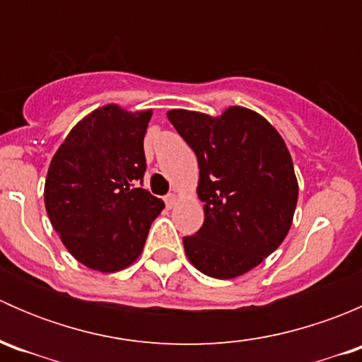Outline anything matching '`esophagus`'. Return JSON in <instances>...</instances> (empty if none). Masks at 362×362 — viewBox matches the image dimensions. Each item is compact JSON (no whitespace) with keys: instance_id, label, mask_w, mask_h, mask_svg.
<instances>
[{"instance_id":"obj_1","label":"esophagus","mask_w":362,"mask_h":362,"mask_svg":"<svg viewBox=\"0 0 362 362\" xmlns=\"http://www.w3.org/2000/svg\"><path fill=\"white\" fill-rule=\"evenodd\" d=\"M164 202H166V206L168 208H173L175 204H177V202H178V196L171 192V194H168L166 198H164Z\"/></svg>"}]
</instances>
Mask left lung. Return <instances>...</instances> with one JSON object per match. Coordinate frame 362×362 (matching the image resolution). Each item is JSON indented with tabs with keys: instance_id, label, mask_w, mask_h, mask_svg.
<instances>
[{
	"instance_id": "obj_1",
	"label": "left lung",
	"mask_w": 362,
	"mask_h": 362,
	"mask_svg": "<svg viewBox=\"0 0 362 362\" xmlns=\"http://www.w3.org/2000/svg\"><path fill=\"white\" fill-rule=\"evenodd\" d=\"M166 115L199 166L204 222L184 238L185 255L211 279L245 275L279 249L293 224L299 189L289 148L245 107L217 117L182 108Z\"/></svg>"
}]
</instances>
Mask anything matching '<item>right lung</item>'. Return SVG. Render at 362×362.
Returning <instances> with one entry per match:
<instances>
[{
	"mask_svg": "<svg viewBox=\"0 0 362 362\" xmlns=\"http://www.w3.org/2000/svg\"><path fill=\"white\" fill-rule=\"evenodd\" d=\"M152 110L103 105L73 126L50 160L47 214L69 254L90 269L115 273L140 257L163 199L138 187Z\"/></svg>",
	"mask_w": 362,
	"mask_h": 362,
	"instance_id": "right-lung-1",
	"label": "right lung"
}]
</instances>
